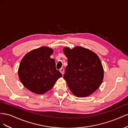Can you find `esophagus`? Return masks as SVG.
<instances>
[{"label":"esophagus","instance_id":"obj_1","mask_svg":"<svg viewBox=\"0 0 128 128\" xmlns=\"http://www.w3.org/2000/svg\"><path fill=\"white\" fill-rule=\"evenodd\" d=\"M60 72H61V73L62 74H64V69L63 68H60Z\"/></svg>","mask_w":128,"mask_h":128}]
</instances>
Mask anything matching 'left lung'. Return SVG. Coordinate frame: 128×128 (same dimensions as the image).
I'll list each match as a JSON object with an SVG mask.
<instances>
[{"mask_svg": "<svg viewBox=\"0 0 128 128\" xmlns=\"http://www.w3.org/2000/svg\"><path fill=\"white\" fill-rule=\"evenodd\" d=\"M63 51L68 59L64 78L70 91L77 97L90 96L104 79V68L99 56L82 46L72 49L65 47Z\"/></svg>", "mask_w": 128, "mask_h": 128, "instance_id": "1", "label": "left lung"}]
</instances>
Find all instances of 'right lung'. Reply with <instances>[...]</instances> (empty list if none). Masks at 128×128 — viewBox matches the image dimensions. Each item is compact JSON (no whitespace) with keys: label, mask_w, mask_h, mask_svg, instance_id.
<instances>
[{"label":"right lung","mask_w":128,"mask_h":128,"mask_svg":"<svg viewBox=\"0 0 128 128\" xmlns=\"http://www.w3.org/2000/svg\"><path fill=\"white\" fill-rule=\"evenodd\" d=\"M53 53L52 48L42 46L30 51L22 58L18 69V77L31 92L44 94L62 77L56 70L54 59L50 58Z\"/></svg>","instance_id":"right-lung-1"}]
</instances>
